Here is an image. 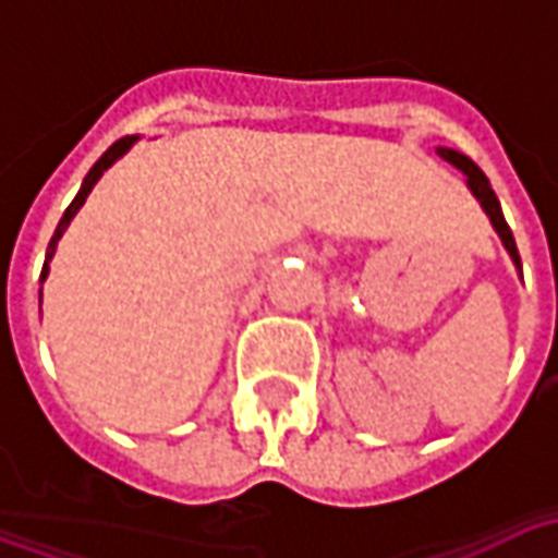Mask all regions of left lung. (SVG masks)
Instances as JSON below:
<instances>
[{
    "mask_svg": "<svg viewBox=\"0 0 558 558\" xmlns=\"http://www.w3.org/2000/svg\"><path fill=\"white\" fill-rule=\"evenodd\" d=\"M436 151H439V158L448 160V163H454L457 170L466 175L469 191L475 194V199L481 203V208L487 211V218H490L493 230L499 232V239H502L505 251H508V256L514 259L517 271H520L523 266H520V254H517L514 235H511V227L505 223L502 206H499V199H496V194H493V187H490V182H487V175H484V172L478 170V163H475L472 158H466L463 151H454V148H436Z\"/></svg>",
    "mask_w": 558,
    "mask_h": 558,
    "instance_id": "8db88e82",
    "label": "left lung"
}]
</instances>
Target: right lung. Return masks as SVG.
<instances>
[{"label": "right lung", "mask_w": 558, "mask_h": 558, "mask_svg": "<svg viewBox=\"0 0 558 558\" xmlns=\"http://www.w3.org/2000/svg\"><path fill=\"white\" fill-rule=\"evenodd\" d=\"M134 143H137V137H122V140H116L113 146L107 148V151H104L101 158L95 160V167H92V170L86 172V179H83V184H80L77 196L71 199V206L65 208V215H62V220H59V227H56L53 239H50V247H47V259H44L41 280L47 278V271H50V259H53V254H56V244H59V239H62V232L68 230V223H71V218H74V215H77V211H80V206L86 203V196H89V191H92V187H95V182H98V179H101V175H104V170H110V167H113L116 160L122 158V155H125L128 148L134 146Z\"/></svg>", "instance_id": "1"}]
</instances>
